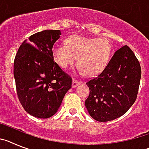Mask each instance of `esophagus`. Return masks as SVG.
<instances>
[{
  "mask_svg": "<svg viewBox=\"0 0 149 149\" xmlns=\"http://www.w3.org/2000/svg\"><path fill=\"white\" fill-rule=\"evenodd\" d=\"M80 83H81V81L73 79V84H72V87H73V88H76V86L79 85Z\"/></svg>",
  "mask_w": 149,
  "mask_h": 149,
  "instance_id": "34e87169",
  "label": "esophagus"
}]
</instances>
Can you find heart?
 <instances>
[{
	"mask_svg": "<svg viewBox=\"0 0 149 149\" xmlns=\"http://www.w3.org/2000/svg\"><path fill=\"white\" fill-rule=\"evenodd\" d=\"M112 46L105 38H94L82 35L69 37L65 44H55L52 55L61 68L67 69L77 58L79 70L86 76H94L105 69L110 59Z\"/></svg>",
	"mask_w": 149,
	"mask_h": 149,
	"instance_id": "1",
	"label": "heart"
}]
</instances>
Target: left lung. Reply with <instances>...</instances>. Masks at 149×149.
<instances>
[{"label":"left lung","mask_w":149,"mask_h":149,"mask_svg":"<svg viewBox=\"0 0 149 149\" xmlns=\"http://www.w3.org/2000/svg\"><path fill=\"white\" fill-rule=\"evenodd\" d=\"M140 79L139 61L129 46H122L105 69L86 82L90 93L85 104L90 116L104 122L126 113L136 101Z\"/></svg>","instance_id":"1"}]
</instances>
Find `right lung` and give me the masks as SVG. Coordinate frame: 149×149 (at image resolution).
Returning a JSON list of instances; mask_svg holds the SVG:
<instances>
[{
    "instance_id": "obj_1",
    "label": "right lung",
    "mask_w": 149,
    "mask_h": 149,
    "mask_svg": "<svg viewBox=\"0 0 149 149\" xmlns=\"http://www.w3.org/2000/svg\"><path fill=\"white\" fill-rule=\"evenodd\" d=\"M59 30H46L30 36L19 46L13 74L18 98L30 115L47 118L57 112L72 87V78L54 61L52 47Z\"/></svg>"
}]
</instances>
